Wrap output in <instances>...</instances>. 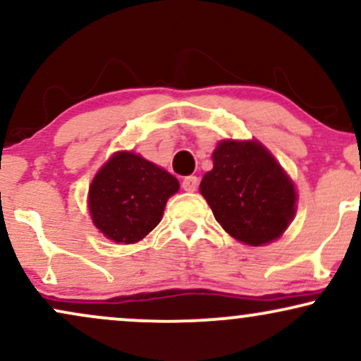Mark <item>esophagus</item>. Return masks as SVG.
<instances>
[{"label":"esophagus","instance_id":"34e87169","mask_svg":"<svg viewBox=\"0 0 361 361\" xmlns=\"http://www.w3.org/2000/svg\"><path fill=\"white\" fill-rule=\"evenodd\" d=\"M181 186H183L185 192H195L198 188V178L197 176H185L183 181H181Z\"/></svg>","mask_w":361,"mask_h":361}]
</instances>
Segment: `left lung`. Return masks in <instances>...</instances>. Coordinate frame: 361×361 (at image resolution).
I'll list each match as a JSON object with an SVG mask.
<instances>
[{
    "label": "left lung",
    "instance_id": "obj_1",
    "mask_svg": "<svg viewBox=\"0 0 361 361\" xmlns=\"http://www.w3.org/2000/svg\"><path fill=\"white\" fill-rule=\"evenodd\" d=\"M212 161L200 193L222 229L247 246L279 239L295 215L297 192L271 152L258 140L227 139Z\"/></svg>",
    "mask_w": 361,
    "mask_h": 361
}]
</instances>
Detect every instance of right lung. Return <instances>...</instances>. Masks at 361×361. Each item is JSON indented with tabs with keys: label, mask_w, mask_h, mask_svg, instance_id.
Wrapping results in <instances>:
<instances>
[{
	"label": "right lung",
	"mask_w": 361,
	"mask_h": 361,
	"mask_svg": "<svg viewBox=\"0 0 361 361\" xmlns=\"http://www.w3.org/2000/svg\"><path fill=\"white\" fill-rule=\"evenodd\" d=\"M178 190L180 183L166 169L134 152H115L90 185L91 219L110 241L134 244L161 222Z\"/></svg>",
	"instance_id": "add662e5"
}]
</instances>
